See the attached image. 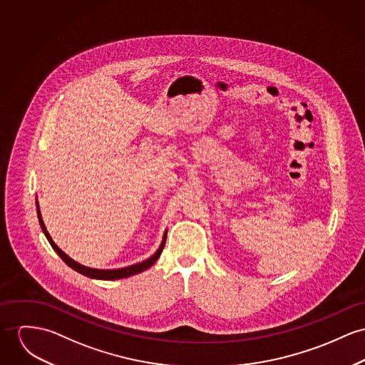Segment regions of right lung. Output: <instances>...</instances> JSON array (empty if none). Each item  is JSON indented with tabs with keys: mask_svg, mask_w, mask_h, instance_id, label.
I'll use <instances>...</instances> for the list:
<instances>
[{
	"mask_svg": "<svg viewBox=\"0 0 365 365\" xmlns=\"http://www.w3.org/2000/svg\"><path fill=\"white\" fill-rule=\"evenodd\" d=\"M37 217H38V221H40L41 229H43V232H44V235H46V237H47V240L50 242L51 247L56 250V254H58V255L65 261V264H68L72 269H75V271L81 272L82 275H86V277H88V278H94V279L113 281V279L128 278V277H132V275H136V274H139V272L145 271L147 268H150V267H151V265H153V264L160 258V255H161V252H163V249H164V246H165V240H167V232H165V235H164V239H163V243H161L160 249L157 250V252H155L154 255H151L148 259H145V261H143V262L135 264V265H130V267H126V268H119V269H94V268L84 267L82 264H78L76 261H73L72 258H69L65 252H62V250L56 246V243L53 242V239H51L50 233L47 232V229H46V226H44L43 220H41V214H40V210H38V204H37Z\"/></svg>",
	"mask_w": 365,
	"mask_h": 365,
	"instance_id": "1",
	"label": "right lung"
}]
</instances>
